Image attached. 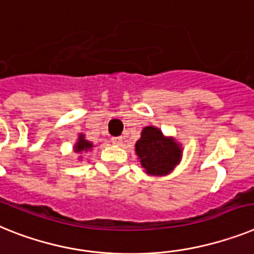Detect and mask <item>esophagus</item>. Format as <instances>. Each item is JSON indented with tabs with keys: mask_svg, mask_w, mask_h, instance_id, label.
<instances>
[{
	"mask_svg": "<svg viewBox=\"0 0 254 254\" xmlns=\"http://www.w3.org/2000/svg\"><path fill=\"white\" fill-rule=\"evenodd\" d=\"M111 142L114 144H121L123 143V137H114L111 139Z\"/></svg>",
	"mask_w": 254,
	"mask_h": 254,
	"instance_id": "1",
	"label": "esophagus"
}]
</instances>
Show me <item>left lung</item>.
Here are the masks:
<instances>
[{
  "label": "left lung",
  "mask_w": 254,
  "mask_h": 254,
  "mask_svg": "<svg viewBox=\"0 0 254 254\" xmlns=\"http://www.w3.org/2000/svg\"><path fill=\"white\" fill-rule=\"evenodd\" d=\"M134 147L143 172L148 176H167L182 160V144L152 125L143 127Z\"/></svg>",
  "instance_id": "8db88e82"
}]
</instances>
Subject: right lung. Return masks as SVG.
I'll return each instance as SVG.
<instances>
[{
    "mask_svg": "<svg viewBox=\"0 0 254 254\" xmlns=\"http://www.w3.org/2000/svg\"><path fill=\"white\" fill-rule=\"evenodd\" d=\"M93 147L94 144L91 143L90 140H87L85 138V134L80 133L78 134V138L76 140V143L73 146V151L76 153H82V152H87V151H91L93 150ZM78 159H82V156H78Z\"/></svg>",
    "mask_w": 254,
    "mask_h": 254,
    "instance_id": "add662e5",
    "label": "right lung"
}]
</instances>
